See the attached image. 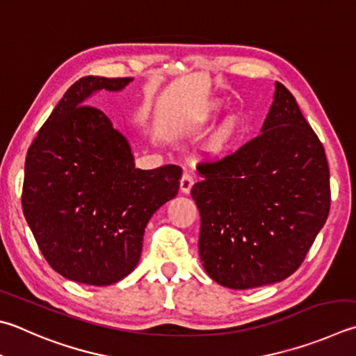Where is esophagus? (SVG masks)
I'll use <instances>...</instances> for the list:
<instances>
[{"mask_svg": "<svg viewBox=\"0 0 356 356\" xmlns=\"http://www.w3.org/2000/svg\"><path fill=\"white\" fill-rule=\"evenodd\" d=\"M192 186H193V177H192V173L184 172L183 177H181V179H179L181 192H183V193H189L191 189H192Z\"/></svg>", "mask_w": 356, "mask_h": 356, "instance_id": "esophagus-1", "label": "esophagus"}]
</instances>
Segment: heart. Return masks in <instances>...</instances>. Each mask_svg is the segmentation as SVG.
<instances>
[{
    "mask_svg": "<svg viewBox=\"0 0 356 356\" xmlns=\"http://www.w3.org/2000/svg\"><path fill=\"white\" fill-rule=\"evenodd\" d=\"M226 131H227V130H225V131H223V133H226Z\"/></svg>",
    "mask_w": 356,
    "mask_h": 356,
    "instance_id": "obj_1",
    "label": "heart"
}]
</instances>
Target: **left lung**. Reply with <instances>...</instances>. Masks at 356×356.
<instances>
[{
    "instance_id": "obj_1",
    "label": "left lung",
    "mask_w": 356,
    "mask_h": 356,
    "mask_svg": "<svg viewBox=\"0 0 356 356\" xmlns=\"http://www.w3.org/2000/svg\"><path fill=\"white\" fill-rule=\"evenodd\" d=\"M198 251L217 284L248 290L298 270L330 211V172L316 133L282 83L259 136L198 164Z\"/></svg>"
}]
</instances>
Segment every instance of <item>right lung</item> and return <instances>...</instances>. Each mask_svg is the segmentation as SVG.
<instances>
[{
	"instance_id": "1",
	"label": "right lung",
	"mask_w": 356,
	"mask_h": 356,
	"mask_svg": "<svg viewBox=\"0 0 356 356\" xmlns=\"http://www.w3.org/2000/svg\"><path fill=\"white\" fill-rule=\"evenodd\" d=\"M131 80L79 79L26 155V221L52 270L79 284L105 286L129 276L150 217L179 189V165L136 169L127 139L85 102L95 91H119Z\"/></svg>"
}]
</instances>
